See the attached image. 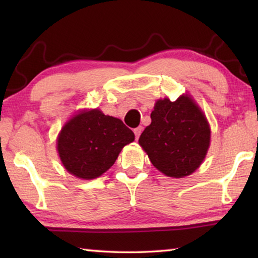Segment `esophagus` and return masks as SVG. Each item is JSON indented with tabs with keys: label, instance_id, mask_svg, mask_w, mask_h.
<instances>
[{
	"label": "esophagus",
	"instance_id": "esophagus-1",
	"mask_svg": "<svg viewBox=\"0 0 258 258\" xmlns=\"http://www.w3.org/2000/svg\"><path fill=\"white\" fill-rule=\"evenodd\" d=\"M142 131H143V127L142 126H139V127H137V128H134V134H135V139H139L140 138V135H141V133H142Z\"/></svg>",
	"mask_w": 258,
	"mask_h": 258
}]
</instances>
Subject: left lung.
<instances>
[{"label": "left lung", "instance_id": "left-lung-1", "mask_svg": "<svg viewBox=\"0 0 258 258\" xmlns=\"http://www.w3.org/2000/svg\"><path fill=\"white\" fill-rule=\"evenodd\" d=\"M139 143L152 165L165 175H190L203 163L211 140V130L199 107L186 95L176 101L158 100Z\"/></svg>", "mask_w": 258, "mask_h": 258}]
</instances>
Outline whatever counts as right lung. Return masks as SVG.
Returning a JSON list of instances; mask_svg holds the SVG:
<instances>
[{
  "label": "right lung",
  "mask_w": 258,
  "mask_h": 258,
  "mask_svg": "<svg viewBox=\"0 0 258 258\" xmlns=\"http://www.w3.org/2000/svg\"><path fill=\"white\" fill-rule=\"evenodd\" d=\"M134 133L123 121L93 109L76 115L61 130L58 152L64 168L91 180L108 171Z\"/></svg>",
  "instance_id": "obj_1"
}]
</instances>
